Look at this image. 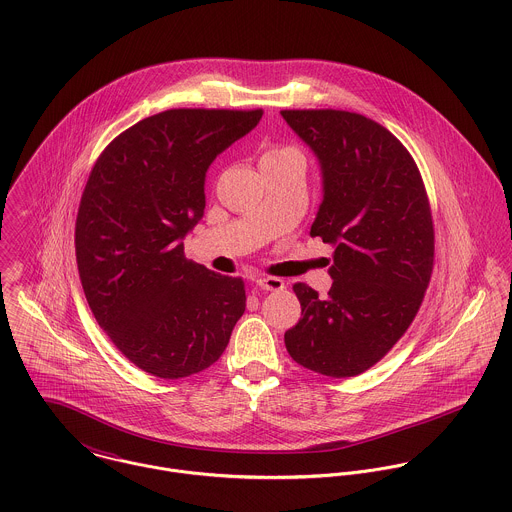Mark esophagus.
<instances>
[{
  "instance_id": "34e87169",
  "label": "esophagus",
  "mask_w": 512,
  "mask_h": 512,
  "mask_svg": "<svg viewBox=\"0 0 512 512\" xmlns=\"http://www.w3.org/2000/svg\"><path fill=\"white\" fill-rule=\"evenodd\" d=\"M256 286L264 292H280L284 290V280L282 278H270V276H264V278H258L256 280Z\"/></svg>"
}]
</instances>
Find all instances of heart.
Returning <instances> with one entry per match:
<instances>
[{
  "instance_id": "heart-1",
  "label": "heart",
  "mask_w": 512,
  "mask_h": 512,
  "mask_svg": "<svg viewBox=\"0 0 512 512\" xmlns=\"http://www.w3.org/2000/svg\"><path fill=\"white\" fill-rule=\"evenodd\" d=\"M284 153H295L293 149H272V151H268L264 157H272V155H284Z\"/></svg>"
}]
</instances>
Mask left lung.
<instances>
[{
	"label": "left lung",
	"instance_id": "8db88e82",
	"mask_svg": "<svg viewBox=\"0 0 512 512\" xmlns=\"http://www.w3.org/2000/svg\"><path fill=\"white\" fill-rule=\"evenodd\" d=\"M313 151L323 199L311 236L335 248L327 297L293 292L301 319L284 341L293 361L325 376L378 363L416 317L434 266V224L420 171L386 128L343 110H284Z\"/></svg>",
	"mask_w": 512,
	"mask_h": 512
}]
</instances>
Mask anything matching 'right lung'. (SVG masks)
Returning <instances> with one entry per match:
<instances>
[{
    "mask_svg": "<svg viewBox=\"0 0 512 512\" xmlns=\"http://www.w3.org/2000/svg\"><path fill=\"white\" fill-rule=\"evenodd\" d=\"M262 110H165L102 151L76 217V262L86 301L126 359L159 378L217 363L246 309L240 278L185 258L205 215V179Z\"/></svg>",
    "mask_w": 512,
    "mask_h": 512,
    "instance_id": "1",
    "label": "right lung"
}]
</instances>
